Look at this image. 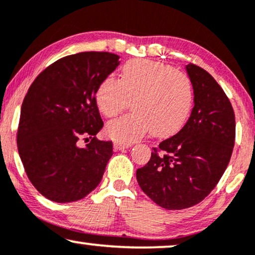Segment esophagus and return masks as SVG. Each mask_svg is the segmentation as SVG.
I'll return each instance as SVG.
<instances>
[{"label":"esophagus","mask_w":255,"mask_h":255,"mask_svg":"<svg viewBox=\"0 0 255 255\" xmlns=\"http://www.w3.org/2000/svg\"><path fill=\"white\" fill-rule=\"evenodd\" d=\"M130 143H126V142H120V141H117L114 142V148L115 150H124V149H127L130 147Z\"/></svg>","instance_id":"1"}]
</instances>
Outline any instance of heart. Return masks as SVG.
Masks as SVG:
<instances>
[{
    "label": "heart",
    "instance_id": "b5f03b06",
    "mask_svg": "<svg viewBox=\"0 0 255 255\" xmlns=\"http://www.w3.org/2000/svg\"><path fill=\"white\" fill-rule=\"evenodd\" d=\"M99 110L114 118L133 101L134 111L111 121L106 133L120 142H134L148 131L168 137L181 130L191 114L195 92L188 74L167 64L133 59L121 70L120 79L107 77L96 92Z\"/></svg>",
    "mask_w": 255,
    "mask_h": 255
}]
</instances>
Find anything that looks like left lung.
<instances>
[{
	"label": "left lung",
	"mask_w": 255,
	"mask_h": 255,
	"mask_svg": "<svg viewBox=\"0 0 255 255\" xmlns=\"http://www.w3.org/2000/svg\"><path fill=\"white\" fill-rule=\"evenodd\" d=\"M186 72L195 92L188 122L152 148L150 159L136 171L143 192L167 210L191 208L215 189L236 140V118L223 88L195 64L186 65Z\"/></svg>",
	"instance_id": "left-lung-1"
}]
</instances>
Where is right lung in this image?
<instances>
[{"label": "right lung", "instance_id": "right-lung-1", "mask_svg": "<svg viewBox=\"0 0 255 255\" xmlns=\"http://www.w3.org/2000/svg\"><path fill=\"white\" fill-rule=\"evenodd\" d=\"M119 58L110 52L63 57L29 87L22 104L17 147L30 182L50 201H79L103 178L113 143L96 138L104 127L96 92L119 66ZM80 139L89 141L85 147L79 144Z\"/></svg>", "mask_w": 255, "mask_h": 255}]
</instances>
